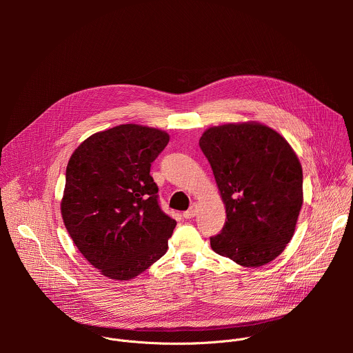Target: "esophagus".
<instances>
[{"label":"esophagus","instance_id":"obj_1","mask_svg":"<svg viewBox=\"0 0 353 353\" xmlns=\"http://www.w3.org/2000/svg\"><path fill=\"white\" fill-rule=\"evenodd\" d=\"M196 215V204H192L185 212H183V216L185 218V219H191V218H194Z\"/></svg>","mask_w":353,"mask_h":353}]
</instances>
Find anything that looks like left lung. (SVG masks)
Here are the masks:
<instances>
[{"label":"left lung","mask_w":353,"mask_h":353,"mask_svg":"<svg viewBox=\"0 0 353 353\" xmlns=\"http://www.w3.org/2000/svg\"><path fill=\"white\" fill-rule=\"evenodd\" d=\"M199 148L226 207L211 247L243 267L275 260L290 241L303 204V172L283 137L259 123L208 128Z\"/></svg>","instance_id":"1"}]
</instances>
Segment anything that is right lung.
I'll return each mask as SVG.
<instances>
[{"instance_id":"obj_1","label":"right lung","mask_w":353,"mask_h":353,"mask_svg":"<svg viewBox=\"0 0 353 353\" xmlns=\"http://www.w3.org/2000/svg\"><path fill=\"white\" fill-rule=\"evenodd\" d=\"M165 131L121 124L93 134L70 158L61 214L82 256L105 276L131 279L168 251L176 221L159 204L150 165Z\"/></svg>"}]
</instances>
